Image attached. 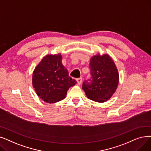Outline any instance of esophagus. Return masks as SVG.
<instances>
[{
	"instance_id": "obj_1",
	"label": "esophagus",
	"mask_w": 151,
	"mask_h": 151,
	"mask_svg": "<svg viewBox=\"0 0 151 151\" xmlns=\"http://www.w3.org/2000/svg\"><path fill=\"white\" fill-rule=\"evenodd\" d=\"M76 81L78 83V84H81L82 82H83V78H78V79L76 80Z\"/></svg>"
}]
</instances>
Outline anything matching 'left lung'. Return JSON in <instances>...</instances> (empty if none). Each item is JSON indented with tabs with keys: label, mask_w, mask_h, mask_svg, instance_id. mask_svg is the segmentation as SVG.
Masks as SVG:
<instances>
[{
	"label": "left lung",
	"mask_w": 151,
	"mask_h": 151,
	"mask_svg": "<svg viewBox=\"0 0 151 151\" xmlns=\"http://www.w3.org/2000/svg\"><path fill=\"white\" fill-rule=\"evenodd\" d=\"M91 79L84 81L82 88L89 99L97 102L109 100L119 83V73L115 62L108 54H96L91 58Z\"/></svg>",
	"instance_id": "1"
}]
</instances>
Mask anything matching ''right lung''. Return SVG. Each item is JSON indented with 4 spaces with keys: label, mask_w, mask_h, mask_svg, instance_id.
<instances>
[{
    "label": "right lung",
    "mask_w": 151,
    "mask_h": 151,
    "mask_svg": "<svg viewBox=\"0 0 151 151\" xmlns=\"http://www.w3.org/2000/svg\"><path fill=\"white\" fill-rule=\"evenodd\" d=\"M62 59L61 54L46 55L32 73V84L36 93L47 103L54 104L64 99L69 88L76 83L69 76Z\"/></svg>",
    "instance_id": "right-lung-1"
}]
</instances>
